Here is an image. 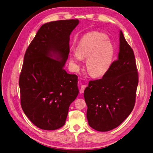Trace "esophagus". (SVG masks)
Here are the masks:
<instances>
[{
  "mask_svg": "<svg viewBox=\"0 0 153 153\" xmlns=\"http://www.w3.org/2000/svg\"><path fill=\"white\" fill-rule=\"evenodd\" d=\"M86 85H82L81 86V88H80V93H82L83 92H84V91H85V90L86 89Z\"/></svg>",
  "mask_w": 153,
  "mask_h": 153,
  "instance_id": "obj_1",
  "label": "esophagus"
}]
</instances>
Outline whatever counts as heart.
<instances>
[{"label":"heart","mask_w":153,"mask_h":153,"mask_svg":"<svg viewBox=\"0 0 153 153\" xmlns=\"http://www.w3.org/2000/svg\"><path fill=\"white\" fill-rule=\"evenodd\" d=\"M107 37L106 34L99 32L86 34L77 46L76 53L71 54V60L78 65L81 58H87L86 68L92 76L104 75L111 67L115 55L114 46Z\"/></svg>","instance_id":"obj_1"}]
</instances>
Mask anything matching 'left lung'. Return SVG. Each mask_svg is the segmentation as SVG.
Returning <instances> with one entry per match:
<instances>
[{"mask_svg":"<svg viewBox=\"0 0 153 153\" xmlns=\"http://www.w3.org/2000/svg\"><path fill=\"white\" fill-rule=\"evenodd\" d=\"M118 59L102 78L90 81L84 91L88 124L99 131L117 127L134 109L139 82L134 51L122 31Z\"/></svg>","mask_w":153,"mask_h":153,"instance_id":"obj_1","label":"left lung"}]
</instances>
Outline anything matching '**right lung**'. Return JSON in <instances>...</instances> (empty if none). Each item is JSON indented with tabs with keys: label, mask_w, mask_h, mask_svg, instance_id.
Wrapping results in <instances>:
<instances>
[{
	"label": "right lung",
	"mask_w": 153,
	"mask_h": 153,
	"mask_svg": "<svg viewBox=\"0 0 153 153\" xmlns=\"http://www.w3.org/2000/svg\"><path fill=\"white\" fill-rule=\"evenodd\" d=\"M78 23L72 19L42 25L25 54L19 78L21 105L41 129L54 130L65 125L68 108L79 93L77 76L63 69L70 35ZM52 53L58 61L49 57Z\"/></svg>",
	"instance_id": "right-lung-1"
}]
</instances>
